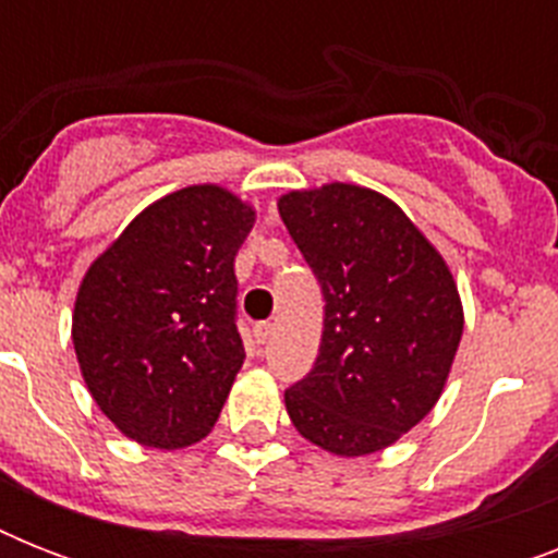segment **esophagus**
<instances>
[{
	"label": "esophagus",
	"instance_id": "1",
	"mask_svg": "<svg viewBox=\"0 0 558 558\" xmlns=\"http://www.w3.org/2000/svg\"><path fill=\"white\" fill-rule=\"evenodd\" d=\"M271 332H275V327H271L269 322L254 324V341H257V344H266V341L271 339Z\"/></svg>",
	"mask_w": 558,
	"mask_h": 558
}]
</instances>
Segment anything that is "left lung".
<instances>
[{
  "label": "left lung",
  "instance_id": "1",
  "mask_svg": "<svg viewBox=\"0 0 558 558\" xmlns=\"http://www.w3.org/2000/svg\"><path fill=\"white\" fill-rule=\"evenodd\" d=\"M278 208L324 295L315 367L283 393L289 420L341 458L385 449L440 399L463 336L454 278L376 191L332 182Z\"/></svg>",
  "mask_w": 558,
  "mask_h": 558
}]
</instances>
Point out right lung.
Masks as SVG:
<instances>
[{
  "instance_id": "right-lung-1",
  "label": "right lung",
  "mask_w": 558,
  "mask_h": 558,
  "mask_svg": "<svg viewBox=\"0 0 558 558\" xmlns=\"http://www.w3.org/2000/svg\"><path fill=\"white\" fill-rule=\"evenodd\" d=\"M254 210L217 185L153 202L92 263L72 341L86 388L142 446L182 449L214 428L245 350L234 257Z\"/></svg>"
}]
</instances>
